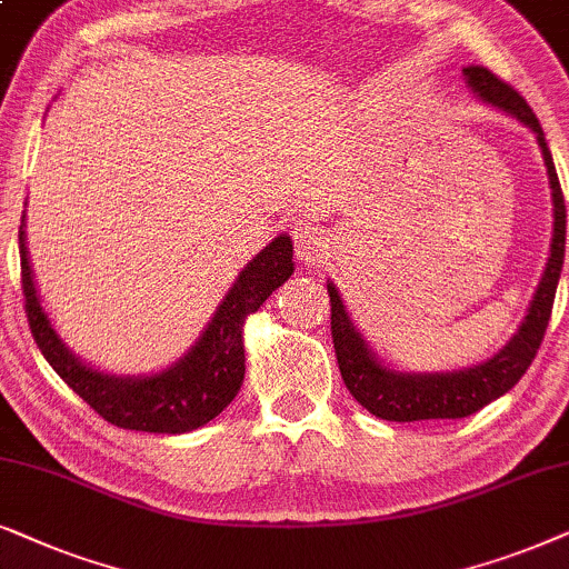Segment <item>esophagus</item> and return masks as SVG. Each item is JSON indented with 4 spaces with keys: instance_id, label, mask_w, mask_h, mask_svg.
I'll use <instances>...</instances> for the list:
<instances>
[{
    "instance_id": "esophagus-1",
    "label": "esophagus",
    "mask_w": 569,
    "mask_h": 569,
    "mask_svg": "<svg viewBox=\"0 0 569 569\" xmlns=\"http://www.w3.org/2000/svg\"><path fill=\"white\" fill-rule=\"evenodd\" d=\"M293 244H297V257L307 264L328 260L330 254V237L312 223H299L293 229Z\"/></svg>"
}]
</instances>
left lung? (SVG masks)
Masks as SVG:
<instances>
[{"mask_svg": "<svg viewBox=\"0 0 569 569\" xmlns=\"http://www.w3.org/2000/svg\"><path fill=\"white\" fill-rule=\"evenodd\" d=\"M466 86L471 93L487 106H495L497 111H505L507 117L518 119L522 127H528L539 142L543 166H547L549 189H551V244L547 268L541 272L539 286H536L531 305L526 309V317L512 332V338L499 348L487 361L473 363V367L452 369V372H400L388 363H382L372 348L348 315V309L340 299L336 283L328 280L330 293V330L332 346H336L340 377L351 396L385 421H423V419H463L489 406L491 400L502 398L507 390H512L531 367L539 351L543 332H547L551 305L559 276H562L565 262V233H567V210L562 187H559L555 158L543 138V130L518 90H512L507 82L489 72L487 67L471 64L463 67Z\"/></svg>", "mask_w": 569, "mask_h": 569, "instance_id": "1", "label": "left lung"}]
</instances>
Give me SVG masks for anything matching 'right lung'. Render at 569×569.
Segmentation results:
<instances>
[{
    "label": "right lung",
    "mask_w": 569,
    "mask_h": 569,
    "mask_svg": "<svg viewBox=\"0 0 569 569\" xmlns=\"http://www.w3.org/2000/svg\"><path fill=\"white\" fill-rule=\"evenodd\" d=\"M28 325L54 372L113 427L156 435H184L206 427L237 398L244 382V322L278 286L293 276V244L278 233L260 249L210 317L184 356L150 375L103 372L64 343L36 289L28 254L26 213L18 231Z\"/></svg>",
    "instance_id": "1"
}]
</instances>
